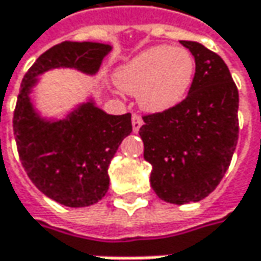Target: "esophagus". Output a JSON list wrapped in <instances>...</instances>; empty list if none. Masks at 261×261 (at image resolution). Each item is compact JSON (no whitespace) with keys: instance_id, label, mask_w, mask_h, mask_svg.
I'll return each instance as SVG.
<instances>
[{"instance_id":"esophagus-1","label":"esophagus","mask_w":261,"mask_h":261,"mask_svg":"<svg viewBox=\"0 0 261 261\" xmlns=\"http://www.w3.org/2000/svg\"><path fill=\"white\" fill-rule=\"evenodd\" d=\"M131 124H133V131L134 133H137V131L140 130V127H142V124H143V121H142V118L139 116V115H133V118H131Z\"/></svg>"}]
</instances>
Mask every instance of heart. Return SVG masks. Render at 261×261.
Returning a JSON list of instances; mask_svg holds the SVG:
<instances>
[{
  "label": "heart",
  "mask_w": 261,
  "mask_h": 261,
  "mask_svg": "<svg viewBox=\"0 0 261 261\" xmlns=\"http://www.w3.org/2000/svg\"><path fill=\"white\" fill-rule=\"evenodd\" d=\"M195 59L186 48L152 46L131 59L118 71V84L139 93V104L148 112H165L181 102L195 77Z\"/></svg>",
  "instance_id": "obj_1"
}]
</instances>
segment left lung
<instances>
[{
    "instance_id": "1",
    "label": "left lung",
    "mask_w": 261,
    "mask_h": 261,
    "mask_svg": "<svg viewBox=\"0 0 261 261\" xmlns=\"http://www.w3.org/2000/svg\"><path fill=\"white\" fill-rule=\"evenodd\" d=\"M195 57V77L177 106L142 116L151 186L166 202L208 196L225 175L239 139V92L228 66L198 42H180Z\"/></svg>"
}]
</instances>
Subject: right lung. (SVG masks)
Returning <instances> with one entry per match:
<instances>
[{"mask_svg":"<svg viewBox=\"0 0 261 261\" xmlns=\"http://www.w3.org/2000/svg\"><path fill=\"white\" fill-rule=\"evenodd\" d=\"M112 48L95 42H62L45 51L27 71L13 112V133L28 178L48 198L68 205L98 202L109 190V165L133 130L131 115H107L92 102L68 119L45 122L30 104L36 75L53 68L95 74Z\"/></svg>","mask_w":261,"mask_h":261,"instance_id":"right-lung-1","label":"right lung"}]
</instances>
